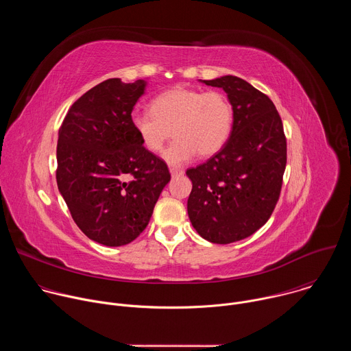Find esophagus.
Wrapping results in <instances>:
<instances>
[{
  "mask_svg": "<svg viewBox=\"0 0 351 351\" xmlns=\"http://www.w3.org/2000/svg\"><path fill=\"white\" fill-rule=\"evenodd\" d=\"M184 172L182 169H171V175L172 178H176V176H182Z\"/></svg>",
  "mask_w": 351,
  "mask_h": 351,
  "instance_id": "obj_1",
  "label": "esophagus"
}]
</instances>
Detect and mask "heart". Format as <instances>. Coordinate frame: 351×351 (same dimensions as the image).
Returning a JSON list of instances; mask_svg holds the SVG:
<instances>
[{"label":"heart","instance_id":"b5f03b06","mask_svg":"<svg viewBox=\"0 0 351 351\" xmlns=\"http://www.w3.org/2000/svg\"><path fill=\"white\" fill-rule=\"evenodd\" d=\"M149 112L133 114L130 125L147 152L157 154L172 137L164 160L171 167L190 162L197 153L211 157L219 153L233 129V108L225 94L183 86L158 94Z\"/></svg>","mask_w":351,"mask_h":351}]
</instances>
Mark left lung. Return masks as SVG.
<instances>
[{"instance_id":"obj_1","label":"left lung","mask_w":351,"mask_h":351,"mask_svg":"<svg viewBox=\"0 0 351 351\" xmlns=\"http://www.w3.org/2000/svg\"><path fill=\"white\" fill-rule=\"evenodd\" d=\"M228 94L233 129L219 153L190 168L187 214L203 239L229 244L257 232L269 219L286 168V138L268 95L226 75L199 80Z\"/></svg>"}]
</instances>
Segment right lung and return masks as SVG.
<instances>
[{
  "label": "right lung",
  "instance_id": "right-lung-1",
  "mask_svg": "<svg viewBox=\"0 0 351 351\" xmlns=\"http://www.w3.org/2000/svg\"><path fill=\"white\" fill-rule=\"evenodd\" d=\"M147 80L108 79L84 93L58 133L57 184L79 229L93 241L119 247L148 225L167 164L147 152L130 125Z\"/></svg>",
  "mask_w": 351,
  "mask_h": 351
}]
</instances>
